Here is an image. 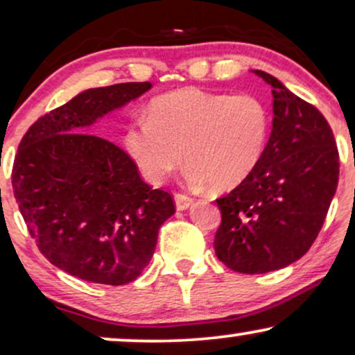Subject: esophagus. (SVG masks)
Here are the masks:
<instances>
[{"mask_svg":"<svg viewBox=\"0 0 355 355\" xmlns=\"http://www.w3.org/2000/svg\"><path fill=\"white\" fill-rule=\"evenodd\" d=\"M174 202H176L178 211H186V209H189L194 204V199L186 194H176L174 196Z\"/></svg>","mask_w":355,"mask_h":355,"instance_id":"esophagus-1","label":"esophagus"}]
</instances>
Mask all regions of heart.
Instances as JSON below:
<instances>
[{
	"label": "heart",
	"instance_id": "obj_1",
	"mask_svg": "<svg viewBox=\"0 0 355 355\" xmlns=\"http://www.w3.org/2000/svg\"><path fill=\"white\" fill-rule=\"evenodd\" d=\"M268 131V108L255 95L179 89L153 100L148 116L131 120L123 143L150 182H163L184 153L192 186L227 191L260 163Z\"/></svg>",
	"mask_w": 355,
	"mask_h": 355
}]
</instances>
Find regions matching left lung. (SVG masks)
<instances>
[{
	"label": "left lung",
	"mask_w": 355,
	"mask_h": 355,
	"mask_svg": "<svg viewBox=\"0 0 355 355\" xmlns=\"http://www.w3.org/2000/svg\"><path fill=\"white\" fill-rule=\"evenodd\" d=\"M268 84L273 123L253 173L224 198L214 248L239 273H268L295 263L311 248L338 189L339 153L326 118L277 77Z\"/></svg>",
	"instance_id": "8db88e82"
}]
</instances>
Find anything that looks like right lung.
<instances>
[{
  "label": "right lung",
  "instance_id": "1",
  "mask_svg": "<svg viewBox=\"0 0 355 355\" xmlns=\"http://www.w3.org/2000/svg\"><path fill=\"white\" fill-rule=\"evenodd\" d=\"M151 87L126 82L80 92L33 123L17 148L12 189L21 216L42 255L72 277L113 286L135 282L176 211L169 192L151 189L121 148L89 133Z\"/></svg>",
  "mask_w": 355,
  "mask_h": 355
}]
</instances>
